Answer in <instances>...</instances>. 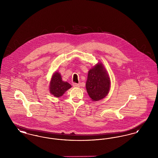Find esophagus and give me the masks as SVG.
<instances>
[{
	"mask_svg": "<svg viewBox=\"0 0 158 158\" xmlns=\"http://www.w3.org/2000/svg\"><path fill=\"white\" fill-rule=\"evenodd\" d=\"M73 86L75 88H79L80 87V84L79 83H73Z\"/></svg>",
	"mask_w": 158,
	"mask_h": 158,
	"instance_id": "obj_1",
	"label": "esophagus"
}]
</instances>
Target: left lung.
<instances>
[{
  "instance_id": "8db88e82",
  "label": "left lung",
  "mask_w": 158,
  "mask_h": 158,
  "mask_svg": "<svg viewBox=\"0 0 158 158\" xmlns=\"http://www.w3.org/2000/svg\"><path fill=\"white\" fill-rule=\"evenodd\" d=\"M111 81L102 63L98 62L89 69L86 82L87 92L92 101H98L108 94Z\"/></svg>"
}]
</instances>
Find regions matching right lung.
Instances as JSON below:
<instances>
[{
	"mask_svg": "<svg viewBox=\"0 0 158 158\" xmlns=\"http://www.w3.org/2000/svg\"><path fill=\"white\" fill-rule=\"evenodd\" d=\"M71 88L72 86L70 84L62 80L59 72L56 71L53 73L49 86V91L53 96L59 98Z\"/></svg>",
	"mask_w": 158,
	"mask_h": 158,
	"instance_id": "right-lung-1",
	"label": "right lung"
}]
</instances>
